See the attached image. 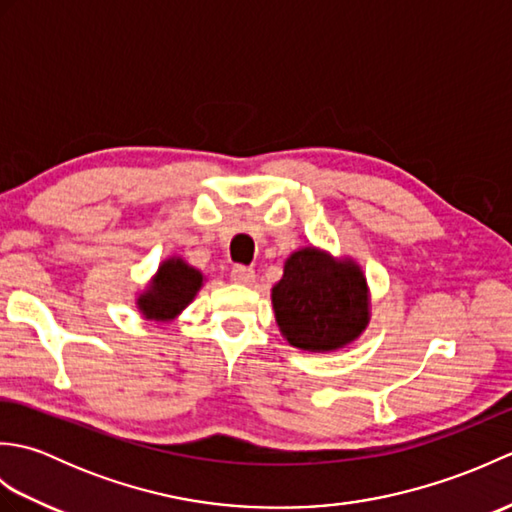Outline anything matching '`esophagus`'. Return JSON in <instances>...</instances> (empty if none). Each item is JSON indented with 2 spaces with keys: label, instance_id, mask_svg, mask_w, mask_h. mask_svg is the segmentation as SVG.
<instances>
[{
  "label": "esophagus",
  "instance_id": "34e87169",
  "mask_svg": "<svg viewBox=\"0 0 512 512\" xmlns=\"http://www.w3.org/2000/svg\"><path fill=\"white\" fill-rule=\"evenodd\" d=\"M231 279L235 281V284H244V286H248V284H253V279H255V270H253V268H248V266H233V270H231Z\"/></svg>",
  "mask_w": 512,
  "mask_h": 512
}]
</instances>
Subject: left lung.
I'll use <instances>...</instances> for the list:
<instances>
[{
  "label": "left lung",
  "instance_id": "1",
  "mask_svg": "<svg viewBox=\"0 0 512 512\" xmlns=\"http://www.w3.org/2000/svg\"><path fill=\"white\" fill-rule=\"evenodd\" d=\"M275 319L284 339L306 352L350 345L369 323V290L352 259H334L314 246L286 259L273 288Z\"/></svg>",
  "mask_w": 512,
  "mask_h": 512
}]
</instances>
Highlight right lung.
Masks as SVG:
<instances>
[{
	"label": "right lung",
	"mask_w": 512,
	"mask_h": 512,
	"mask_svg": "<svg viewBox=\"0 0 512 512\" xmlns=\"http://www.w3.org/2000/svg\"><path fill=\"white\" fill-rule=\"evenodd\" d=\"M202 279L204 277L200 270H195L178 257H171L160 264L156 277L151 279L143 295L136 299V306L143 312V317L151 321L176 319L198 295Z\"/></svg>",
	"instance_id": "add662e5"
}]
</instances>
